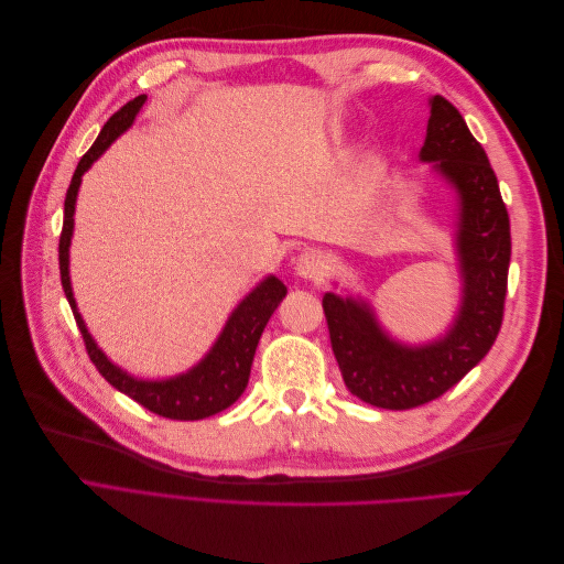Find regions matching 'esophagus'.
Returning a JSON list of instances; mask_svg holds the SVG:
<instances>
[{
  "instance_id": "obj_1",
  "label": "esophagus",
  "mask_w": 564,
  "mask_h": 564,
  "mask_svg": "<svg viewBox=\"0 0 564 564\" xmlns=\"http://www.w3.org/2000/svg\"><path fill=\"white\" fill-rule=\"evenodd\" d=\"M294 270H296V275L303 278V280L319 282L324 278V272H327V265H324V261L319 259L317 253L303 251L299 259H296V263H294Z\"/></svg>"
}]
</instances>
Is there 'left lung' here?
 I'll return each mask as SVG.
<instances>
[{"label":"left lung","mask_w":564,"mask_h":564,"mask_svg":"<svg viewBox=\"0 0 564 564\" xmlns=\"http://www.w3.org/2000/svg\"><path fill=\"white\" fill-rule=\"evenodd\" d=\"M419 160L456 193L454 251L460 278L458 308L447 332L425 344L392 338L362 296L322 299L336 362L352 395L381 409H412L440 398L482 360L503 319L510 224L482 145L466 119L442 96Z\"/></svg>","instance_id":"obj_1"}]
</instances>
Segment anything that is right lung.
<instances>
[{
  "instance_id": "add662e5",
  "label": "right lung",
  "mask_w": 564,
  "mask_h": 564,
  "mask_svg": "<svg viewBox=\"0 0 564 564\" xmlns=\"http://www.w3.org/2000/svg\"><path fill=\"white\" fill-rule=\"evenodd\" d=\"M148 96H135L124 108H119L108 122L100 129L96 143L89 148L75 169L70 187L65 195V214H63V232L58 245V263H61V282L67 303H70L73 315L77 319V327L87 344V352L91 362L100 371L110 386H115L119 392H124L131 400L143 404L150 412H155L164 419L176 421H199L214 416L218 412L228 409L237 398L242 395L249 373L256 346L265 329L270 315L275 313L282 299L286 296V286L275 278L268 275L256 284L251 292L237 303V308L226 319L224 329H220L218 338L209 352L202 360L183 373L169 379H139L129 373L127 369L117 367L110 357L98 348L94 336L89 334L84 317L79 315L77 301L73 294L70 282V242L75 230V204L77 193L82 185V176L89 172L91 164L104 155V152L122 135L139 117Z\"/></svg>"
}]
</instances>
